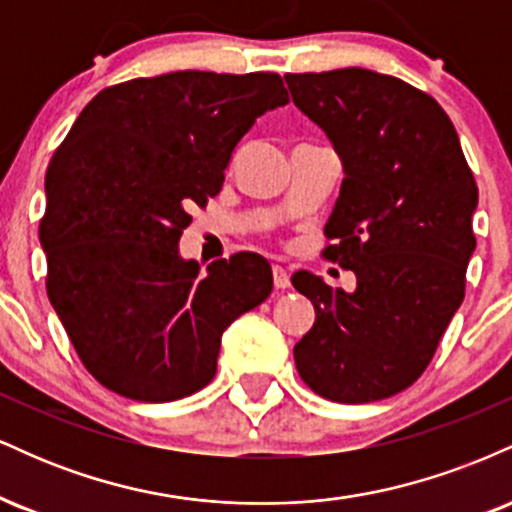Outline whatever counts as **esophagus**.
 <instances>
[{
    "instance_id": "34e87169",
    "label": "esophagus",
    "mask_w": 512,
    "mask_h": 512,
    "mask_svg": "<svg viewBox=\"0 0 512 512\" xmlns=\"http://www.w3.org/2000/svg\"><path fill=\"white\" fill-rule=\"evenodd\" d=\"M272 276H274V289L284 291V289H289V286H291L289 272H286L284 267H279V264H274V267H272Z\"/></svg>"
}]
</instances>
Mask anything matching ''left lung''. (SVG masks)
I'll list each match as a JSON object with an SVG mask.
<instances>
[{"mask_svg": "<svg viewBox=\"0 0 512 512\" xmlns=\"http://www.w3.org/2000/svg\"><path fill=\"white\" fill-rule=\"evenodd\" d=\"M284 79L344 163L322 257L356 274L354 293L293 274L315 305L293 358L320 397L378 402L421 378L460 308L477 182L450 117L407 81L361 67Z\"/></svg>", "mask_w": 512, "mask_h": 512, "instance_id": "obj_1", "label": "left lung"}]
</instances>
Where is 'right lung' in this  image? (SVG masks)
<instances>
[{
	"instance_id": "obj_1",
	"label": "right lung",
	"mask_w": 512,
	"mask_h": 512,
	"mask_svg": "<svg viewBox=\"0 0 512 512\" xmlns=\"http://www.w3.org/2000/svg\"><path fill=\"white\" fill-rule=\"evenodd\" d=\"M289 103L274 72H173L108 86L52 154L40 245L48 298L88 373L137 402H173L216 375L221 334L272 293L238 252L199 274L178 255L233 149Z\"/></svg>"
}]
</instances>
